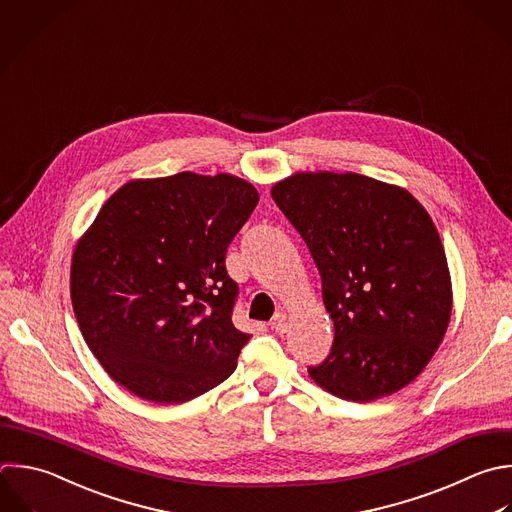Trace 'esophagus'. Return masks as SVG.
<instances>
[{
    "mask_svg": "<svg viewBox=\"0 0 512 512\" xmlns=\"http://www.w3.org/2000/svg\"><path fill=\"white\" fill-rule=\"evenodd\" d=\"M272 328H274L278 334H284L286 328H288V316H286L284 312L274 314V318H272Z\"/></svg>",
    "mask_w": 512,
    "mask_h": 512,
    "instance_id": "34e87169",
    "label": "esophagus"
}]
</instances>
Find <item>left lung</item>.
<instances>
[{"instance_id":"left-lung-1","label":"left lung","mask_w":512,"mask_h":512,"mask_svg":"<svg viewBox=\"0 0 512 512\" xmlns=\"http://www.w3.org/2000/svg\"><path fill=\"white\" fill-rule=\"evenodd\" d=\"M272 198L306 242L334 322L308 374L352 402L412 382L446 332L452 292L440 236L402 188L360 174H294Z\"/></svg>"}]
</instances>
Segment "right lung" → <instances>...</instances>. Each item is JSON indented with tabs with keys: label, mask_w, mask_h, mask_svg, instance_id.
<instances>
[{
	"label": "right lung",
	"mask_w": 512,
	"mask_h": 512,
	"mask_svg": "<svg viewBox=\"0 0 512 512\" xmlns=\"http://www.w3.org/2000/svg\"><path fill=\"white\" fill-rule=\"evenodd\" d=\"M258 200L240 178L182 172L128 182L102 206L74 252L72 304L120 386L178 404L234 372L250 334L232 322L226 252Z\"/></svg>",
	"instance_id": "add662e5"
}]
</instances>
